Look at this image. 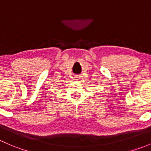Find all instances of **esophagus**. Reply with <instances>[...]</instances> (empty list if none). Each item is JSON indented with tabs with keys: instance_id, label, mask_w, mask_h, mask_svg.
<instances>
[{
	"instance_id": "1",
	"label": "esophagus",
	"mask_w": 151,
	"mask_h": 151,
	"mask_svg": "<svg viewBox=\"0 0 151 151\" xmlns=\"http://www.w3.org/2000/svg\"><path fill=\"white\" fill-rule=\"evenodd\" d=\"M76 78H78V77H76ZM76 80H78V79H76Z\"/></svg>"
}]
</instances>
